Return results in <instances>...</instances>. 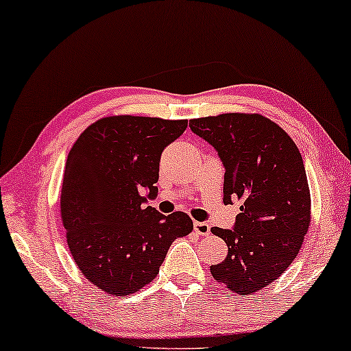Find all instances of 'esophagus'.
Segmentation results:
<instances>
[{
    "label": "esophagus",
    "instance_id": "34e87169",
    "mask_svg": "<svg viewBox=\"0 0 351 351\" xmlns=\"http://www.w3.org/2000/svg\"><path fill=\"white\" fill-rule=\"evenodd\" d=\"M193 228H195V232L199 234V237H208V234L210 233L209 223H206V222H195Z\"/></svg>",
    "mask_w": 351,
    "mask_h": 351
}]
</instances>
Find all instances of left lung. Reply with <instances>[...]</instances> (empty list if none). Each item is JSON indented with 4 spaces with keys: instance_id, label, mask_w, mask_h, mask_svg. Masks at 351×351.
<instances>
[{
    "instance_id": "8db88e82",
    "label": "left lung",
    "mask_w": 351,
    "mask_h": 351,
    "mask_svg": "<svg viewBox=\"0 0 351 351\" xmlns=\"http://www.w3.org/2000/svg\"><path fill=\"white\" fill-rule=\"evenodd\" d=\"M190 129L222 160L223 203L243 201L232 230H210L228 246L210 273L230 291L252 294L287 270L310 227L304 160L294 141L257 113L190 119Z\"/></svg>"
}]
</instances>
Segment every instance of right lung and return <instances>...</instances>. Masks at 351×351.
Segmentation results:
<instances>
[{"mask_svg": "<svg viewBox=\"0 0 351 351\" xmlns=\"http://www.w3.org/2000/svg\"><path fill=\"white\" fill-rule=\"evenodd\" d=\"M186 126V119L108 117L71 147L60 193L66 243L86 280L108 294L152 282L171 244L193 230L185 213L145 206L158 195L162 150Z\"/></svg>", "mask_w": 351, "mask_h": 351, "instance_id": "1", "label": "right lung"}]
</instances>
